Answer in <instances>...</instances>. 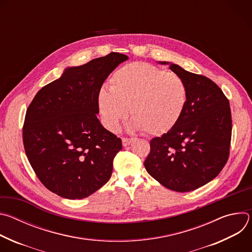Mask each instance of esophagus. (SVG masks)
I'll list each match as a JSON object with an SVG mask.
<instances>
[{
    "instance_id": "1",
    "label": "esophagus",
    "mask_w": 252,
    "mask_h": 252,
    "mask_svg": "<svg viewBox=\"0 0 252 252\" xmlns=\"http://www.w3.org/2000/svg\"><path fill=\"white\" fill-rule=\"evenodd\" d=\"M122 141H123V147H125V148H126L127 146H129L130 143H131V139H129V138H126V137H124L123 139H122Z\"/></svg>"
}]
</instances>
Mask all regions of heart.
Segmentation results:
<instances>
[{"instance_id":"obj_1","label":"heart","mask_w":252,"mask_h":252,"mask_svg":"<svg viewBox=\"0 0 252 252\" xmlns=\"http://www.w3.org/2000/svg\"><path fill=\"white\" fill-rule=\"evenodd\" d=\"M188 100L184 80L153 64L131 63L117 69L111 90L102 88L97 105L105 127L115 132L128 116L129 128L158 135L167 132L181 119Z\"/></svg>"}]
</instances>
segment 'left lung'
Here are the masks:
<instances>
[{
    "label": "left lung",
    "instance_id": "1",
    "mask_svg": "<svg viewBox=\"0 0 252 252\" xmlns=\"http://www.w3.org/2000/svg\"><path fill=\"white\" fill-rule=\"evenodd\" d=\"M168 64L187 85L188 100L177 124L151 140L147 171L168 189L194 190L217 177L225 165L231 139L229 101L220 87L204 76Z\"/></svg>",
    "mask_w": 252,
    "mask_h": 252
}]
</instances>
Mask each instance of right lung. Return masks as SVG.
<instances>
[{"label": "right lung", "mask_w": 252, "mask_h": 252, "mask_svg": "<svg viewBox=\"0 0 252 252\" xmlns=\"http://www.w3.org/2000/svg\"><path fill=\"white\" fill-rule=\"evenodd\" d=\"M127 56L111 53L66 67L42 88L29 105L23 141L41 183L67 199L90 196L112 176L122 139L99 123L97 94L112 71Z\"/></svg>", "instance_id": "obj_1"}]
</instances>
